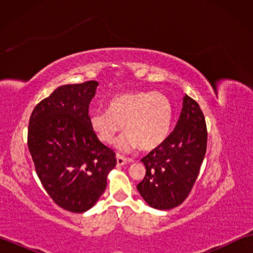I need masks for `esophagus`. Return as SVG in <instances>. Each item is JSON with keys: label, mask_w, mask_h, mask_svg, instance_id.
<instances>
[{"label": "esophagus", "mask_w": 253, "mask_h": 253, "mask_svg": "<svg viewBox=\"0 0 253 253\" xmlns=\"http://www.w3.org/2000/svg\"><path fill=\"white\" fill-rule=\"evenodd\" d=\"M116 161H117V166H122L124 164L128 163V160H126L125 158L122 157V155H120V154L116 155Z\"/></svg>", "instance_id": "esophagus-1"}]
</instances>
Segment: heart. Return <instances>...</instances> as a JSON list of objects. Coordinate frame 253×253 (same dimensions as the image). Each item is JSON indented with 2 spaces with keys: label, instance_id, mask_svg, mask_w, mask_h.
Here are the masks:
<instances>
[{
  "label": "heart",
  "instance_id": "heart-1",
  "mask_svg": "<svg viewBox=\"0 0 253 253\" xmlns=\"http://www.w3.org/2000/svg\"><path fill=\"white\" fill-rule=\"evenodd\" d=\"M106 107L107 112H94L89 116L91 129L102 142H114L124 125L127 135L117 143L123 151L139 147L151 151L169 135L173 109L163 94L141 90L123 92L113 96Z\"/></svg>",
  "mask_w": 253,
  "mask_h": 253
}]
</instances>
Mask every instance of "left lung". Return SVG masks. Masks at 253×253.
<instances>
[{
    "instance_id": "8db88e82",
    "label": "left lung",
    "mask_w": 253,
    "mask_h": 253,
    "mask_svg": "<svg viewBox=\"0 0 253 253\" xmlns=\"http://www.w3.org/2000/svg\"><path fill=\"white\" fill-rule=\"evenodd\" d=\"M208 131L197 102L185 94L175 129L141 162L146 176L137 189L150 207L170 210L189 195L207 151Z\"/></svg>"
}]
</instances>
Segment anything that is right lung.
Listing matches in <instances>:
<instances>
[{
	"label": "right lung",
	"instance_id": "right-lung-1",
	"mask_svg": "<svg viewBox=\"0 0 253 253\" xmlns=\"http://www.w3.org/2000/svg\"><path fill=\"white\" fill-rule=\"evenodd\" d=\"M99 83L64 84L31 113L28 148L37 175L52 200L74 213L92 208L115 168L112 149L89 125V104Z\"/></svg>",
	"mask_w": 253,
	"mask_h": 253
}]
</instances>
